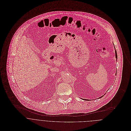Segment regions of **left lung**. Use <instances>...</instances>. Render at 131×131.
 I'll list each match as a JSON object with an SVG mask.
<instances>
[{
    "label": "left lung",
    "mask_w": 131,
    "mask_h": 131,
    "mask_svg": "<svg viewBox=\"0 0 131 131\" xmlns=\"http://www.w3.org/2000/svg\"><path fill=\"white\" fill-rule=\"evenodd\" d=\"M115 57H116V58L117 59V53H116V50H115ZM115 75H116V73ZM103 96H101L100 97H99V98H102ZM84 100H85V99H84Z\"/></svg>",
    "instance_id": "obj_1"
}]
</instances>
